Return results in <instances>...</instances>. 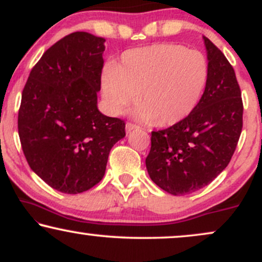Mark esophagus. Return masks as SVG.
<instances>
[{"label":"esophagus","instance_id":"1","mask_svg":"<svg viewBox=\"0 0 262 262\" xmlns=\"http://www.w3.org/2000/svg\"><path fill=\"white\" fill-rule=\"evenodd\" d=\"M135 129H139V127L133 124V123H127V124H125V130H127V133H130L132 130H135Z\"/></svg>","mask_w":262,"mask_h":262}]
</instances>
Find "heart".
<instances>
[{
    "label": "heart",
    "instance_id": "heart-1",
    "mask_svg": "<svg viewBox=\"0 0 262 262\" xmlns=\"http://www.w3.org/2000/svg\"><path fill=\"white\" fill-rule=\"evenodd\" d=\"M207 80L208 62L200 52L180 44H152L128 50L121 64L108 66L102 90L114 114L130 106L138 95V118L167 127L191 114Z\"/></svg>",
    "mask_w": 262,
    "mask_h": 262
}]
</instances>
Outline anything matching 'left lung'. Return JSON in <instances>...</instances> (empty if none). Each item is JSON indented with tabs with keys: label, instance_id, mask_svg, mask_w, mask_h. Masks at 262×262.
I'll return each instance as SVG.
<instances>
[{
	"label": "left lung",
	"instance_id": "8db88e82",
	"mask_svg": "<svg viewBox=\"0 0 262 262\" xmlns=\"http://www.w3.org/2000/svg\"><path fill=\"white\" fill-rule=\"evenodd\" d=\"M208 80L191 114L172 127L151 132L146 170L152 182L173 196L209 185L229 164L243 128V101L233 66L203 37Z\"/></svg>",
	"mask_w": 262,
	"mask_h": 262
}]
</instances>
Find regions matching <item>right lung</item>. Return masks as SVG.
Listing matches in <instances>:
<instances>
[{"instance_id": "right-lung-1", "label": "right lung", "mask_w": 262, "mask_h": 262, "mask_svg": "<svg viewBox=\"0 0 262 262\" xmlns=\"http://www.w3.org/2000/svg\"><path fill=\"white\" fill-rule=\"evenodd\" d=\"M104 38L66 35L29 74L18 112V134L31 169L50 187L76 194L97 185L125 123L97 108Z\"/></svg>"}]
</instances>
